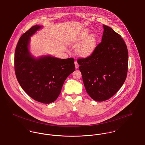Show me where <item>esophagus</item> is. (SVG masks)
<instances>
[{"instance_id":"1","label":"esophagus","mask_w":145,"mask_h":145,"mask_svg":"<svg viewBox=\"0 0 145 145\" xmlns=\"http://www.w3.org/2000/svg\"><path fill=\"white\" fill-rule=\"evenodd\" d=\"M74 64H75V66H76V69H78V67H79V64L78 63V62L77 61H75L74 62Z\"/></svg>"}]
</instances>
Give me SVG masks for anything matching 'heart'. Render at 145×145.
I'll return each mask as SVG.
<instances>
[{
    "instance_id": "obj_1",
    "label": "heart",
    "mask_w": 145,
    "mask_h": 145,
    "mask_svg": "<svg viewBox=\"0 0 145 145\" xmlns=\"http://www.w3.org/2000/svg\"><path fill=\"white\" fill-rule=\"evenodd\" d=\"M89 34L88 31H85L80 35L79 39L83 40L86 38L77 47L76 52L79 55L86 56L90 55L95 48L97 44L96 37L94 35H90L87 36Z\"/></svg>"
}]
</instances>
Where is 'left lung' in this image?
Masks as SVG:
<instances>
[{
    "instance_id": "obj_1",
    "label": "left lung",
    "mask_w": 145,
    "mask_h": 145,
    "mask_svg": "<svg viewBox=\"0 0 145 145\" xmlns=\"http://www.w3.org/2000/svg\"><path fill=\"white\" fill-rule=\"evenodd\" d=\"M103 27L102 42L91 55L77 60L86 91L98 102L110 98L120 90L127 76L128 65L123 39L112 28Z\"/></svg>"
}]
</instances>
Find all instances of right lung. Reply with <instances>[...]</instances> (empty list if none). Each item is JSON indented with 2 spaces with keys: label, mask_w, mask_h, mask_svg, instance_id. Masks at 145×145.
Here are the masks:
<instances>
[{
  "label": "right lung",
  "mask_w": 145,
  "mask_h": 145,
  "mask_svg": "<svg viewBox=\"0 0 145 145\" xmlns=\"http://www.w3.org/2000/svg\"><path fill=\"white\" fill-rule=\"evenodd\" d=\"M36 25L21 36L14 53V71L22 88L35 101L54 102L67 76L75 71L73 58L61 59L50 56L35 59L29 52L30 37L41 28Z\"/></svg>",
  "instance_id": "obj_1"
}]
</instances>
